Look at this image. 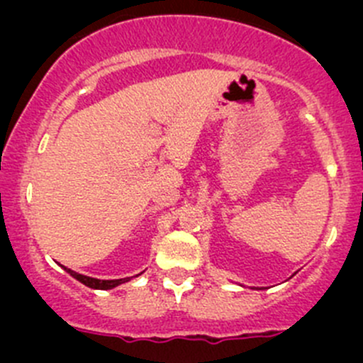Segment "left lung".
<instances>
[{
    "label": "left lung",
    "instance_id": "1",
    "mask_svg": "<svg viewBox=\"0 0 363 363\" xmlns=\"http://www.w3.org/2000/svg\"><path fill=\"white\" fill-rule=\"evenodd\" d=\"M252 290H263V288H252Z\"/></svg>",
    "mask_w": 363,
    "mask_h": 363
}]
</instances>
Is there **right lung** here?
Wrapping results in <instances>:
<instances>
[{"mask_svg": "<svg viewBox=\"0 0 363 363\" xmlns=\"http://www.w3.org/2000/svg\"><path fill=\"white\" fill-rule=\"evenodd\" d=\"M63 269L67 270L73 279H77L79 283L86 284L87 288H93V290H112V288H116V286H119V284L128 283V281H130V277H123V279H96V277L84 276V274L75 272V270L67 269V267H63ZM138 276H140V274H138Z\"/></svg>", "mask_w": 363, "mask_h": 363, "instance_id": "1", "label": "right lung"}]
</instances>
